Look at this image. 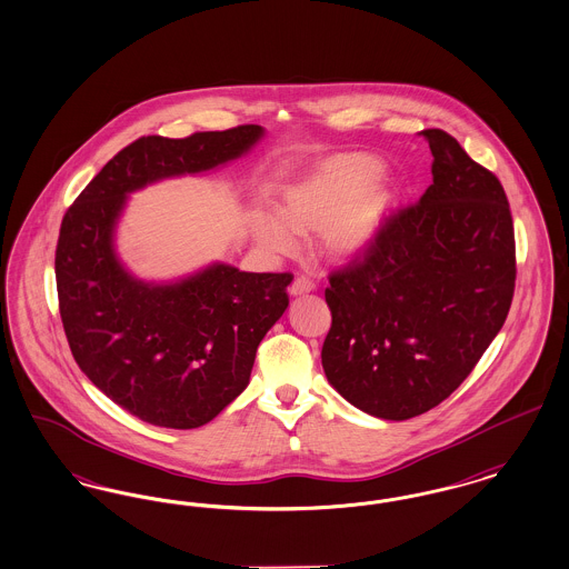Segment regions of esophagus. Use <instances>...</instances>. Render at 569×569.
Wrapping results in <instances>:
<instances>
[{"label":"esophagus","mask_w":569,"mask_h":569,"mask_svg":"<svg viewBox=\"0 0 569 569\" xmlns=\"http://www.w3.org/2000/svg\"><path fill=\"white\" fill-rule=\"evenodd\" d=\"M316 290V281L309 279V277H296L290 286V295L292 296H305Z\"/></svg>","instance_id":"esophagus-1"}]
</instances>
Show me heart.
Instances as JSON below:
<instances>
[{
	"mask_svg": "<svg viewBox=\"0 0 569 569\" xmlns=\"http://www.w3.org/2000/svg\"><path fill=\"white\" fill-rule=\"evenodd\" d=\"M381 160L349 152L323 160L305 180L292 183L279 199V220L256 218L258 241L274 253L296 248L292 232L319 230L332 256L351 258L366 250L396 207V192L379 183Z\"/></svg>",
	"mask_w": 569,
	"mask_h": 569,
	"instance_id": "heart-1",
	"label": "heart"
}]
</instances>
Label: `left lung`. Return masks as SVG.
I'll return each instance as SVG.
<instances>
[{
	"label": "left lung",
	"instance_id": "left-lung-1",
	"mask_svg": "<svg viewBox=\"0 0 569 569\" xmlns=\"http://www.w3.org/2000/svg\"><path fill=\"white\" fill-rule=\"evenodd\" d=\"M433 182L330 273L323 372L347 402L405 421L449 398L498 337L517 279L500 180L440 129L421 131Z\"/></svg>",
	"mask_w": 569,
	"mask_h": 569
}]
</instances>
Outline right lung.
Returning <instances> with one entry per match:
<instances>
[{
	"label": "right lung",
	"mask_w": 569,
	"mask_h": 569,
	"mask_svg": "<svg viewBox=\"0 0 569 569\" xmlns=\"http://www.w3.org/2000/svg\"><path fill=\"white\" fill-rule=\"evenodd\" d=\"M262 136V127L243 124L183 139L139 137L63 216L54 274L69 349L92 386L146 423L192 430L227 409L288 309L295 274L216 262L176 283H148L116 256L118 218L139 188L216 169Z\"/></svg>",
	"instance_id": "1"
}]
</instances>
